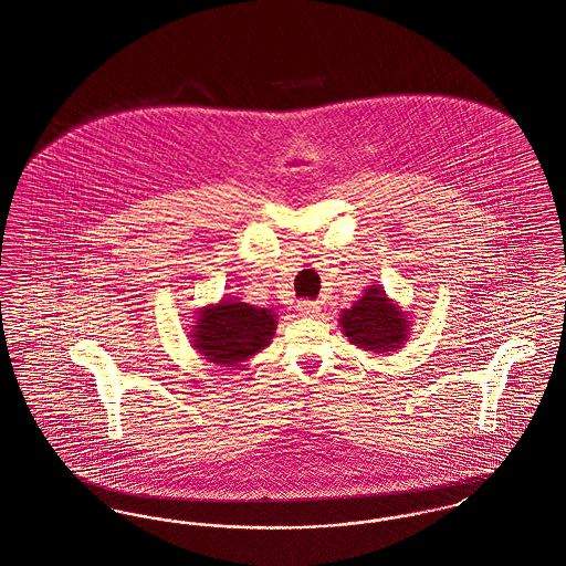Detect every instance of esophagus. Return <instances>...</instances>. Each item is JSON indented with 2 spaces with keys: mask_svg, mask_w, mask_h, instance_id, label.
Segmentation results:
<instances>
[{
  "mask_svg": "<svg viewBox=\"0 0 566 566\" xmlns=\"http://www.w3.org/2000/svg\"><path fill=\"white\" fill-rule=\"evenodd\" d=\"M296 310L303 314V316H316L321 312V305L318 301H298Z\"/></svg>",
  "mask_w": 566,
  "mask_h": 566,
  "instance_id": "1",
  "label": "esophagus"
}]
</instances>
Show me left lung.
Returning <instances> with one entry per match:
<instances>
[{"label": "left lung", "instance_id": "obj_1", "mask_svg": "<svg viewBox=\"0 0 566 566\" xmlns=\"http://www.w3.org/2000/svg\"><path fill=\"white\" fill-rule=\"evenodd\" d=\"M339 324L354 346L395 352L403 348L411 321L379 286H369L350 310L342 312Z\"/></svg>", "mask_w": 566, "mask_h": 566}]
</instances>
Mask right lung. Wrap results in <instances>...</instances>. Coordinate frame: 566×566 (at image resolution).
Masks as SVG:
<instances>
[{
  "instance_id": "add662e5",
  "label": "right lung",
  "mask_w": 566,
  "mask_h": 566,
  "mask_svg": "<svg viewBox=\"0 0 566 566\" xmlns=\"http://www.w3.org/2000/svg\"><path fill=\"white\" fill-rule=\"evenodd\" d=\"M275 326V314L268 307L222 298L199 312L190 337L195 350L206 360L235 367L270 346Z\"/></svg>"
}]
</instances>
